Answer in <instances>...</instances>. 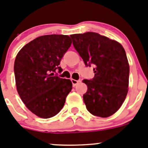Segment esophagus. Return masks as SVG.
Instances as JSON below:
<instances>
[{"label": "esophagus", "instance_id": "esophagus-1", "mask_svg": "<svg viewBox=\"0 0 148 148\" xmlns=\"http://www.w3.org/2000/svg\"><path fill=\"white\" fill-rule=\"evenodd\" d=\"M71 82H72V85H73V86H76L77 85V84L79 83V80H76V79H71Z\"/></svg>", "mask_w": 148, "mask_h": 148}]
</instances>
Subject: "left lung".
Segmentation results:
<instances>
[{"label":"left lung","mask_w":148,"mask_h":148,"mask_svg":"<svg viewBox=\"0 0 148 148\" xmlns=\"http://www.w3.org/2000/svg\"><path fill=\"white\" fill-rule=\"evenodd\" d=\"M70 37L85 65L94 67V78L82 81L88 86L83 94L86 108L97 116L113 115L128 91L130 68L125 49L117 41L96 32Z\"/></svg>","instance_id":"left-lung-1"}]
</instances>
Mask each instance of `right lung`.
Masks as SVG:
<instances>
[{
	"label": "right lung",
	"mask_w": 148,
	"mask_h": 148,
	"mask_svg": "<svg viewBox=\"0 0 148 148\" xmlns=\"http://www.w3.org/2000/svg\"><path fill=\"white\" fill-rule=\"evenodd\" d=\"M71 45L69 36L48 34L25 45L16 56L14 71L18 94L26 108L40 118L58 114L72 89L70 79L54 74L62 71L59 65Z\"/></svg>",
	"instance_id": "1"
}]
</instances>
